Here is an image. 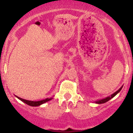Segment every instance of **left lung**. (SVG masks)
Segmentation results:
<instances>
[{
  "label": "left lung",
  "instance_id": "obj_1",
  "mask_svg": "<svg viewBox=\"0 0 133 133\" xmlns=\"http://www.w3.org/2000/svg\"><path fill=\"white\" fill-rule=\"evenodd\" d=\"M122 88H123V86H122L121 88H120V89H119L117 91H116V92H114V93L112 94V95H111V96H108V97H106V98H105L102 99V100H97V101H96V102H95V103H96V104H104V103H105V102H108L109 100H111V98H113L114 96H116V95H117V94L118 93V92H120V91H121V89H122Z\"/></svg>",
  "mask_w": 133,
  "mask_h": 133
}]
</instances>
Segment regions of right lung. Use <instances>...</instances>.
Wrapping results in <instances>:
<instances>
[{"instance_id":"obj_1","label":"right lung","mask_w":133,"mask_h":133,"mask_svg":"<svg viewBox=\"0 0 133 133\" xmlns=\"http://www.w3.org/2000/svg\"><path fill=\"white\" fill-rule=\"evenodd\" d=\"M15 96L17 98L19 99L20 100H21L22 102H24L25 104H28V105H30V106H33V107H36V106H38V105H41V104H44V103L47 102L49 101V100H51L52 99V98H45V99H44V100H40V101H31V100H24V99L18 97V96Z\"/></svg>"}]
</instances>
